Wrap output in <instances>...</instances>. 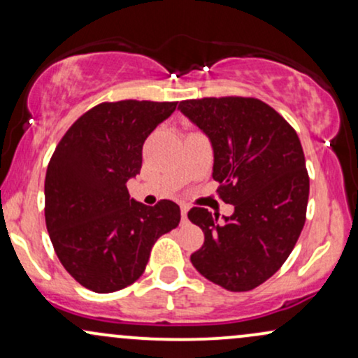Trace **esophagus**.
<instances>
[{
    "mask_svg": "<svg viewBox=\"0 0 358 358\" xmlns=\"http://www.w3.org/2000/svg\"><path fill=\"white\" fill-rule=\"evenodd\" d=\"M187 213H188V206L187 205H182V220L183 222L187 220Z\"/></svg>",
    "mask_w": 358,
    "mask_h": 358,
    "instance_id": "esophagus-1",
    "label": "esophagus"
}]
</instances>
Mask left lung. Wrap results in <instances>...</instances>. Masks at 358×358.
<instances>
[{
	"mask_svg": "<svg viewBox=\"0 0 358 358\" xmlns=\"http://www.w3.org/2000/svg\"><path fill=\"white\" fill-rule=\"evenodd\" d=\"M178 108L212 141L217 192L235 206L222 222L201 206L188 212L205 234L192 264L227 290H253L285 264L302 234L310 190L302 143L257 98H200Z\"/></svg>",
	"mask_w": 358,
	"mask_h": 358,
	"instance_id": "left-lung-1",
	"label": "left lung"
}]
</instances>
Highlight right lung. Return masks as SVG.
<instances>
[{
    "instance_id": "obj_1",
    "label": "right lung",
    "mask_w": 358,
    "mask_h": 358,
    "mask_svg": "<svg viewBox=\"0 0 358 358\" xmlns=\"http://www.w3.org/2000/svg\"><path fill=\"white\" fill-rule=\"evenodd\" d=\"M176 101H105L64 133L45 180L46 228L59 262L80 285L110 294L145 272L152 247L180 223V206L135 201L127 182L141 170L145 140Z\"/></svg>"
}]
</instances>
